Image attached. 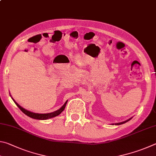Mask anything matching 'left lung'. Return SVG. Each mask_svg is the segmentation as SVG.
Masks as SVG:
<instances>
[{"label":"left lung","instance_id":"8db88e82","mask_svg":"<svg viewBox=\"0 0 156 156\" xmlns=\"http://www.w3.org/2000/svg\"><path fill=\"white\" fill-rule=\"evenodd\" d=\"M129 120H131V119H129V120H127V121H124V122H119V123H116L115 125H121V124H123V123H125V122H127V121H129Z\"/></svg>","mask_w":156,"mask_h":156}]
</instances>
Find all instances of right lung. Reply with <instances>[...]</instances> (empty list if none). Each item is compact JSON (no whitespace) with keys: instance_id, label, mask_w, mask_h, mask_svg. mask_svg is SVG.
Instances as JSON below:
<instances>
[{"instance_id":"add662e5","label":"right lung","mask_w":156,"mask_h":156,"mask_svg":"<svg viewBox=\"0 0 156 156\" xmlns=\"http://www.w3.org/2000/svg\"><path fill=\"white\" fill-rule=\"evenodd\" d=\"M13 101L16 103V105L18 106L19 108V109L23 112L26 114L27 116H28L29 117H31L32 119H37V120H46V119H51L53 118V117L55 116H58L59 114H61L64 110L65 109L66 107V105L67 101H66V103H64V105L62 106V107L59 109V110H57L55 112H51V113H48V114H37V113H34V112H31L25 110V109H24L23 108H22L20 105H19L17 103H16L14 100H13Z\"/></svg>"}]
</instances>
